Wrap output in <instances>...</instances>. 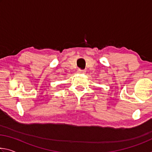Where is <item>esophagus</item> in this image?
I'll return each mask as SVG.
<instances>
[{
  "mask_svg": "<svg viewBox=\"0 0 152 152\" xmlns=\"http://www.w3.org/2000/svg\"><path fill=\"white\" fill-rule=\"evenodd\" d=\"M78 72L80 73V74H84V73H86V70H78Z\"/></svg>",
  "mask_w": 152,
  "mask_h": 152,
  "instance_id": "34e87169",
  "label": "esophagus"
}]
</instances>
